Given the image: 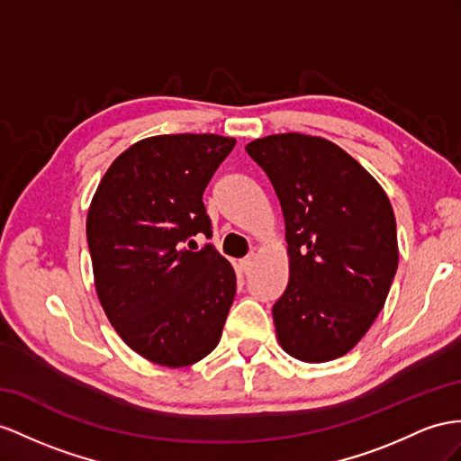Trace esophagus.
<instances>
[{
    "instance_id": "obj_1",
    "label": "esophagus",
    "mask_w": 461,
    "mask_h": 461,
    "mask_svg": "<svg viewBox=\"0 0 461 461\" xmlns=\"http://www.w3.org/2000/svg\"><path fill=\"white\" fill-rule=\"evenodd\" d=\"M253 263H255V255H253V253H251V255H247L245 258H241V261H240V265H241V268L245 270V273H249L251 267H253Z\"/></svg>"
}]
</instances>
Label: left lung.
Returning a JSON list of instances; mask_svg holds the SVG:
<instances>
[{"label": "left lung", "instance_id": "obj_1", "mask_svg": "<svg viewBox=\"0 0 461 461\" xmlns=\"http://www.w3.org/2000/svg\"><path fill=\"white\" fill-rule=\"evenodd\" d=\"M245 149L273 183L285 214L290 280L273 305L278 343L303 362L343 357L368 333L395 276L389 198L325 138L275 134Z\"/></svg>", "mask_w": 461, "mask_h": 461}]
</instances>
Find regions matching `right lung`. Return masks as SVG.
<instances>
[{"mask_svg": "<svg viewBox=\"0 0 461 461\" xmlns=\"http://www.w3.org/2000/svg\"><path fill=\"white\" fill-rule=\"evenodd\" d=\"M235 146L218 134L136 141L101 179L87 214L99 302L124 343L153 364L183 368L216 348L235 273L214 247L204 188Z\"/></svg>", "mask_w": 461, "mask_h": 461, "instance_id": "obj_1", "label": "right lung"}]
</instances>
